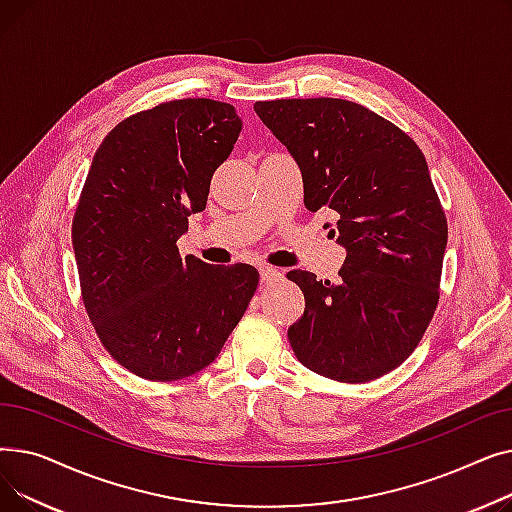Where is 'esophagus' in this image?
Masks as SVG:
<instances>
[{"mask_svg":"<svg viewBox=\"0 0 512 512\" xmlns=\"http://www.w3.org/2000/svg\"><path fill=\"white\" fill-rule=\"evenodd\" d=\"M259 276H261L263 284H276L282 278V274L276 270V267H270V265L259 267Z\"/></svg>","mask_w":512,"mask_h":512,"instance_id":"1","label":"esophagus"}]
</instances>
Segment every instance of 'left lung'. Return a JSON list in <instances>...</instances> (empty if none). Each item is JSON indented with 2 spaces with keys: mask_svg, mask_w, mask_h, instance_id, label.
Here are the masks:
<instances>
[{
  "mask_svg": "<svg viewBox=\"0 0 512 512\" xmlns=\"http://www.w3.org/2000/svg\"><path fill=\"white\" fill-rule=\"evenodd\" d=\"M255 112L297 159L305 207L338 213L346 249L336 284L286 274L305 294L292 351L324 378L378 380L415 351L440 301L448 222L427 161L405 130L355 101L274 99Z\"/></svg>",
  "mask_w": 512,
  "mask_h": 512,
  "instance_id": "obj_1",
  "label": "left lung"
}]
</instances>
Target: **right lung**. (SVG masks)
<instances>
[{"mask_svg":"<svg viewBox=\"0 0 512 512\" xmlns=\"http://www.w3.org/2000/svg\"><path fill=\"white\" fill-rule=\"evenodd\" d=\"M240 128L230 103L174 99L122 120L93 157L72 220L80 294L105 351L143 380L213 363L257 290L253 265L176 247Z\"/></svg>","mask_w":512,"mask_h":512,"instance_id":"obj_1","label":"right lung"}]
</instances>
